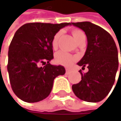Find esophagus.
<instances>
[{
	"label": "esophagus",
	"mask_w": 121,
	"mask_h": 121,
	"mask_svg": "<svg viewBox=\"0 0 121 121\" xmlns=\"http://www.w3.org/2000/svg\"><path fill=\"white\" fill-rule=\"evenodd\" d=\"M65 70H66V74H69V72H70V70H69V68H66V69H65Z\"/></svg>",
	"instance_id": "1"
}]
</instances>
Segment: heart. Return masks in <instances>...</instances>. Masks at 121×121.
Returning a JSON list of instances; mask_svg holds the SVG:
<instances>
[{"label": "heart", "mask_w": 121, "mask_h": 121, "mask_svg": "<svg viewBox=\"0 0 121 121\" xmlns=\"http://www.w3.org/2000/svg\"><path fill=\"white\" fill-rule=\"evenodd\" d=\"M72 34L73 38H75V40H76V42L78 43L81 39H83V38H86L85 33L81 30L79 29H73L72 30ZM61 35V32H58L54 35L52 40V47L54 49H56L58 46V41H59V38ZM55 62L63 66H70L76 59V57L70 54H68L65 52H63V51H60V52H58L56 54H55Z\"/></svg>", "instance_id": "heart-1"}]
</instances>
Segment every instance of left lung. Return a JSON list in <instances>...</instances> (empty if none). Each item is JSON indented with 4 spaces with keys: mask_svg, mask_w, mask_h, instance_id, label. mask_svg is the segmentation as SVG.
<instances>
[{
    "mask_svg": "<svg viewBox=\"0 0 121 121\" xmlns=\"http://www.w3.org/2000/svg\"><path fill=\"white\" fill-rule=\"evenodd\" d=\"M71 25L83 30L86 35L87 48L78 65L83 67L82 69L85 67L89 69L86 73L79 70L81 81L73 84L72 89L81 100L100 102L110 93L115 83L118 69L117 46L109 32L98 25L89 22H72Z\"/></svg>",
    "mask_w": 121,
    "mask_h": 121,
    "instance_id": "obj_1",
    "label": "left lung"
}]
</instances>
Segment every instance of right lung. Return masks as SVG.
Segmentation results:
<instances>
[{"label": "right lung", "mask_w": 121, "mask_h": 121, "mask_svg": "<svg viewBox=\"0 0 121 121\" xmlns=\"http://www.w3.org/2000/svg\"><path fill=\"white\" fill-rule=\"evenodd\" d=\"M69 25L27 23L15 32L9 48L7 69L12 90L22 101L33 103L46 99L52 91L54 78L65 73L63 66L49 62L54 58V35Z\"/></svg>", "instance_id": "right-lung-1"}]
</instances>
